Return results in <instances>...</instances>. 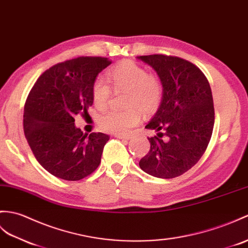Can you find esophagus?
Listing matches in <instances>:
<instances>
[{"label": "esophagus", "mask_w": 248, "mask_h": 248, "mask_svg": "<svg viewBox=\"0 0 248 248\" xmlns=\"http://www.w3.org/2000/svg\"><path fill=\"white\" fill-rule=\"evenodd\" d=\"M114 137L116 138H120V140H130L131 138V135L129 134H113Z\"/></svg>", "instance_id": "34e87169"}]
</instances>
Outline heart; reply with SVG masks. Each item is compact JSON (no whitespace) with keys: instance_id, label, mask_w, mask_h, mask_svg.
Masks as SVG:
<instances>
[{"instance_id":"1","label":"heart","mask_w":248,"mask_h":248,"mask_svg":"<svg viewBox=\"0 0 248 248\" xmlns=\"http://www.w3.org/2000/svg\"><path fill=\"white\" fill-rule=\"evenodd\" d=\"M107 77L115 93H125L123 112L108 111L99 117L100 128L113 134L126 133L138 124L141 112L151 114L157 110L163 96L162 83L149 75L145 67L133 61H123L108 72ZM112 97L110 85L97 79L92 85V99L99 110H105Z\"/></svg>"}]
</instances>
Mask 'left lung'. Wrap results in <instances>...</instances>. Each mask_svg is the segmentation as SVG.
Wrapping results in <instances>:
<instances>
[{
    "label": "left lung",
    "mask_w": 248,
    "mask_h": 248,
    "mask_svg": "<svg viewBox=\"0 0 248 248\" xmlns=\"http://www.w3.org/2000/svg\"><path fill=\"white\" fill-rule=\"evenodd\" d=\"M152 66L163 85L157 112L146 129L150 151L140 162L146 173L173 178L191 169L206 151L215 124V108L208 80L198 66L178 57L140 56Z\"/></svg>",
    "instance_id": "left-lung-1"
}]
</instances>
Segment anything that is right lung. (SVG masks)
<instances>
[{
    "instance_id": "obj_1",
    "label": "right lung",
    "mask_w": 248,
    "mask_h": 248,
    "mask_svg": "<svg viewBox=\"0 0 248 248\" xmlns=\"http://www.w3.org/2000/svg\"><path fill=\"white\" fill-rule=\"evenodd\" d=\"M111 64L103 57H78L46 70L25 102L23 128L39 164L50 174L79 181L98 168L108 135L83 134L75 116L88 115L92 85Z\"/></svg>"
}]
</instances>
